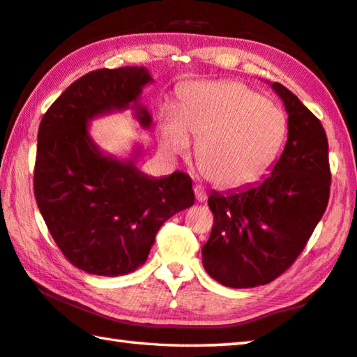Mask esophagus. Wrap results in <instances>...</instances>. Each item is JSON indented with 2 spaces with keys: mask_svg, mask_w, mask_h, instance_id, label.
<instances>
[{
  "mask_svg": "<svg viewBox=\"0 0 357 357\" xmlns=\"http://www.w3.org/2000/svg\"><path fill=\"white\" fill-rule=\"evenodd\" d=\"M195 195H196V201L197 202H204L205 199H207V192L204 191V188L201 185H196L195 186Z\"/></svg>",
  "mask_w": 357,
  "mask_h": 357,
  "instance_id": "34e87169",
  "label": "esophagus"
}]
</instances>
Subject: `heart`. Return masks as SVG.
Returning <instances> with one entry per match:
<instances>
[{
    "label": "heart",
    "instance_id": "1",
    "mask_svg": "<svg viewBox=\"0 0 357 357\" xmlns=\"http://www.w3.org/2000/svg\"><path fill=\"white\" fill-rule=\"evenodd\" d=\"M285 116L248 86L235 81H202L188 86L160 127L166 153L185 155L196 139L201 172L220 188L254 182L276 158L285 136Z\"/></svg>",
    "mask_w": 357,
    "mask_h": 357
}]
</instances>
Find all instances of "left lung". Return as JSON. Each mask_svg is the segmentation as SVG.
<instances>
[{"label":"left lung","instance_id":"obj_1","mask_svg":"<svg viewBox=\"0 0 357 357\" xmlns=\"http://www.w3.org/2000/svg\"><path fill=\"white\" fill-rule=\"evenodd\" d=\"M289 137L271 174L226 192L213 191V229L202 248L205 271L232 289L270 284L290 268L329 201L328 137L321 122L279 83Z\"/></svg>","mask_w":357,"mask_h":357}]
</instances>
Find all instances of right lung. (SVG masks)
<instances>
[{
  "mask_svg": "<svg viewBox=\"0 0 357 357\" xmlns=\"http://www.w3.org/2000/svg\"><path fill=\"white\" fill-rule=\"evenodd\" d=\"M153 78L146 67L100 68L56 98L37 133L34 196L66 259L97 276H123L147 260L156 232L195 204L188 175L149 177L136 161L100 150L89 135L96 117L133 109L142 128L152 116L139 97Z\"/></svg>",
  "mask_w": 357,
  "mask_h": 357,
  "instance_id": "add662e5",
  "label": "right lung"
}]
</instances>
